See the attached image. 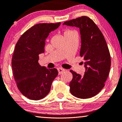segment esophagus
<instances>
[{
	"mask_svg": "<svg viewBox=\"0 0 122 122\" xmlns=\"http://www.w3.org/2000/svg\"><path fill=\"white\" fill-rule=\"evenodd\" d=\"M57 69H58V73H59V74H61V73H62L63 72H64V71H65V69H63V68H58Z\"/></svg>",
	"mask_w": 122,
	"mask_h": 122,
	"instance_id": "obj_1",
	"label": "esophagus"
}]
</instances>
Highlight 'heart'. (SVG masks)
<instances>
[{
	"mask_svg": "<svg viewBox=\"0 0 122 122\" xmlns=\"http://www.w3.org/2000/svg\"><path fill=\"white\" fill-rule=\"evenodd\" d=\"M71 32H73V31H71V30H66V31H65V33H64V34H66V33H71Z\"/></svg>",
	"mask_w": 122,
	"mask_h": 122,
	"instance_id": "b5f03b06",
	"label": "heart"
}]
</instances>
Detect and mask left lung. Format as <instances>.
<instances>
[{
  "mask_svg": "<svg viewBox=\"0 0 122 122\" xmlns=\"http://www.w3.org/2000/svg\"><path fill=\"white\" fill-rule=\"evenodd\" d=\"M63 25L79 28L81 37L80 56L83 57L86 71L83 76L71 70V94L87 99L98 94L104 86L111 65V55L104 36L91 19L83 16L66 21Z\"/></svg>",
  "mask_w": 122,
  "mask_h": 122,
  "instance_id": "left-lung-1",
  "label": "left lung"
}]
</instances>
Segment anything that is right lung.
<instances>
[{"label":"right lung","mask_w":122,"mask_h":122,"mask_svg":"<svg viewBox=\"0 0 122 122\" xmlns=\"http://www.w3.org/2000/svg\"><path fill=\"white\" fill-rule=\"evenodd\" d=\"M61 23H39L23 33L16 43L11 60L15 81L21 94L31 100L47 96L51 83L58 76L56 68L40 66L39 55L44 52L45 41Z\"/></svg>","instance_id":"add662e5"}]
</instances>
